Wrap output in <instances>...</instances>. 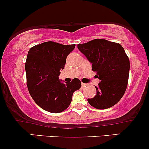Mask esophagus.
Returning a JSON list of instances; mask_svg holds the SVG:
<instances>
[{
  "label": "esophagus",
  "mask_w": 149,
  "mask_h": 149,
  "mask_svg": "<svg viewBox=\"0 0 149 149\" xmlns=\"http://www.w3.org/2000/svg\"><path fill=\"white\" fill-rule=\"evenodd\" d=\"M86 86V84H84V83H82V84H81V86L82 87H85Z\"/></svg>",
  "instance_id": "esophagus-1"
}]
</instances>
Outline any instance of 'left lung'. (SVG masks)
<instances>
[{"label":"left lung","mask_w":149,"mask_h":149,"mask_svg":"<svg viewBox=\"0 0 149 149\" xmlns=\"http://www.w3.org/2000/svg\"><path fill=\"white\" fill-rule=\"evenodd\" d=\"M78 48L91 63L101 81L95 86L96 95L88 98V102L97 109L112 107L123 97L128 85L130 62L124 49L119 43L98 38L78 44Z\"/></svg>","instance_id":"obj_1"}]
</instances>
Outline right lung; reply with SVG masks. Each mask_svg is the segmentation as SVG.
Listing matches in <instances>:
<instances>
[{
	"label": "right lung",
	"instance_id": "obj_1",
	"mask_svg": "<svg viewBox=\"0 0 149 149\" xmlns=\"http://www.w3.org/2000/svg\"><path fill=\"white\" fill-rule=\"evenodd\" d=\"M75 46L48 41L32 47L28 53L25 64L28 89L38 106L46 111L58 113L65 110L73 93L81 86L79 79L63 84L58 78Z\"/></svg>",
	"mask_w": 149,
	"mask_h": 149
}]
</instances>
